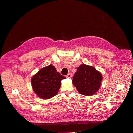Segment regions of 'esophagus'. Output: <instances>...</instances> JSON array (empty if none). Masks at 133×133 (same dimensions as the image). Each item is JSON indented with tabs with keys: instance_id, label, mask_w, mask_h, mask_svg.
Here are the masks:
<instances>
[{
	"instance_id": "esophagus-1",
	"label": "esophagus",
	"mask_w": 133,
	"mask_h": 133,
	"mask_svg": "<svg viewBox=\"0 0 133 133\" xmlns=\"http://www.w3.org/2000/svg\"><path fill=\"white\" fill-rule=\"evenodd\" d=\"M72 76H73V74H72L71 73H69V74H68V75H66V77L68 78H71L72 77Z\"/></svg>"
}]
</instances>
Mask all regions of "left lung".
<instances>
[{
	"mask_svg": "<svg viewBox=\"0 0 133 133\" xmlns=\"http://www.w3.org/2000/svg\"><path fill=\"white\" fill-rule=\"evenodd\" d=\"M102 79L101 73L94 67L82 64L78 68L72 81L80 94L90 96L99 89Z\"/></svg>",
	"mask_w": 133,
	"mask_h": 133,
	"instance_id": "8db88e82",
	"label": "left lung"
}]
</instances>
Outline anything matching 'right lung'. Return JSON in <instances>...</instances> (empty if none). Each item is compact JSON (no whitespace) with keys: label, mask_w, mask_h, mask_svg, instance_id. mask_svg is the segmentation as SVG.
Returning <instances> with one entry per match:
<instances>
[{"label":"right lung","mask_w":133,"mask_h":133,"mask_svg":"<svg viewBox=\"0 0 133 133\" xmlns=\"http://www.w3.org/2000/svg\"><path fill=\"white\" fill-rule=\"evenodd\" d=\"M65 79L50 64L40 70L31 78L34 91L42 99H48L57 95L61 86L62 80Z\"/></svg>","instance_id":"obj_1"}]
</instances>
